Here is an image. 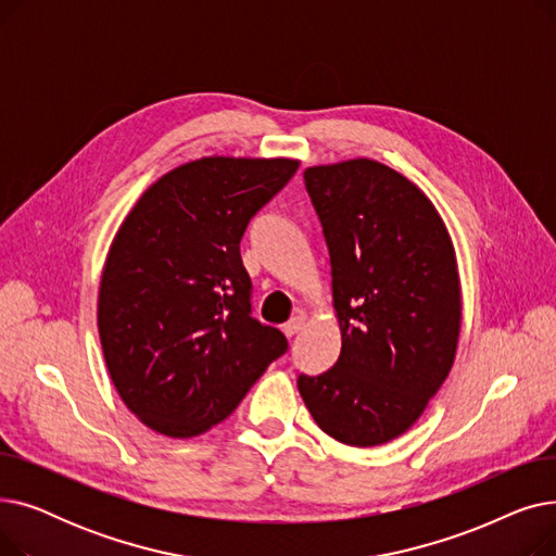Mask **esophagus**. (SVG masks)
<instances>
[{
  "label": "esophagus",
  "mask_w": 556,
  "mask_h": 556,
  "mask_svg": "<svg viewBox=\"0 0 556 556\" xmlns=\"http://www.w3.org/2000/svg\"><path fill=\"white\" fill-rule=\"evenodd\" d=\"M306 327V313H298V315H293V317H290L288 319V323L283 325V333L286 336H290V338H293V336H298L302 329Z\"/></svg>",
  "instance_id": "obj_1"
}]
</instances>
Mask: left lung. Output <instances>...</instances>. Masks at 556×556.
<instances>
[{
    "instance_id": "obj_1",
    "label": "left lung",
    "mask_w": 556,
    "mask_h": 556,
    "mask_svg": "<svg viewBox=\"0 0 556 556\" xmlns=\"http://www.w3.org/2000/svg\"><path fill=\"white\" fill-rule=\"evenodd\" d=\"M304 180L329 245L342 349L298 388L333 440L381 446L413 428L455 363V248L432 200L381 162L317 164Z\"/></svg>"
}]
</instances>
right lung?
<instances>
[{
  "mask_svg": "<svg viewBox=\"0 0 556 556\" xmlns=\"http://www.w3.org/2000/svg\"><path fill=\"white\" fill-rule=\"evenodd\" d=\"M298 168L293 157L191 160L116 229L97 327L112 386L146 428L173 440L207 432L286 352L283 333L250 315L239 243Z\"/></svg>",
  "mask_w": 556,
  "mask_h": 556,
  "instance_id": "1",
  "label": "right lung"
}]
</instances>
